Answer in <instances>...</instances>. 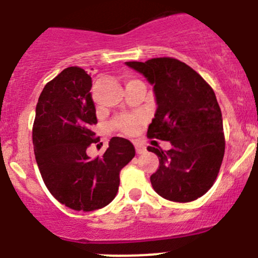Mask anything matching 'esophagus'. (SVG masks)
<instances>
[{"mask_svg":"<svg viewBox=\"0 0 258 258\" xmlns=\"http://www.w3.org/2000/svg\"><path fill=\"white\" fill-rule=\"evenodd\" d=\"M135 152H137V154H142V153H144L145 150V147L143 144H139V143H135Z\"/></svg>","mask_w":258,"mask_h":258,"instance_id":"1","label":"esophagus"}]
</instances>
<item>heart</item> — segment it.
I'll list each match as a JSON object with an SVG mask.
<instances>
[{
	"label": "heart",
	"instance_id": "heart-1",
	"mask_svg": "<svg viewBox=\"0 0 258 258\" xmlns=\"http://www.w3.org/2000/svg\"><path fill=\"white\" fill-rule=\"evenodd\" d=\"M114 125H115V128L120 129L121 132L132 133L133 130L137 128L138 120L135 118L126 116V118H121V119H119V120H116Z\"/></svg>",
	"mask_w": 258,
	"mask_h": 258
}]
</instances>
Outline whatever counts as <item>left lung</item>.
Segmentation results:
<instances>
[{"mask_svg": "<svg viewBox=\"0 0 258 258\" xmlns=\"http://www.w3.org/2000/svg\"><path fill=\"white\" fill-rule=\"evenodd\" d=\"M125 63L153 86L157 110L148 137L172 144L167 152L148 147L159 159V168L150 175L153 188L173 202L202 197L215 183L224 155L223 121L215 91L177 58Z\"/></svg>", "mask_w": 258, "mask_h": 258, "instance_id": "1", "label": "left lung"}]
</instances>
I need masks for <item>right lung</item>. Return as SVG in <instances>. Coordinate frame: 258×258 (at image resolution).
Listing matches in <instances>:
<instances>
[{
  "label": "right lung",
  "mask_w": 258,
  "mask_h": 258,
  "mask_svg": "<svg viewBox=\"0 0 258 258\" xmlns=\"http://www.w3.org/2000/svg\"><path fill=\"white\" fill-rule=\"evenodd\" d=\"M93 81L85 70L71 66L43 88L36 105L32 143L43 183L66 207L90 212L115 198L120 170L134 158L129 140L114 137L103 157L91 159L86 149L96 143L98 123L91 98Z\"/></svg>",
  "instance_id": "obj_1"
}]
</instances>
